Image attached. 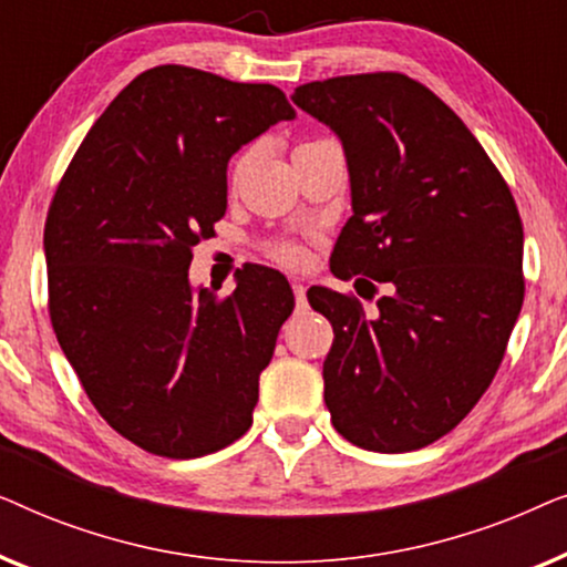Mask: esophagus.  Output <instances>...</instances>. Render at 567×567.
Masks as SVG:
<instances>
[{
	"mask_svg": "<svg viewBox=\"0 0 567 567\" xmlns=\"http://www.w3.org/2000/svg\"><path fill=\"white\" fill-rule=\"evenodd\" d=\"M291 291H293V299H297V312H305L307 309V289L301 281H291Z\"/></svg>",
	"mask_w": 567,
	"mask_h": 567,
	"instance_id": "obj_1",
	"label": "esophagus"
}]
</instances>
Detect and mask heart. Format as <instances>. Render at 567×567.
<instances>
[{
    "label": "heart",
    "mask_w": 567,
    "mask_h": 567,
    "mask_svg": "<svg viewBox=\"0 0 567 567\" xmlns=\"http://www.w3.org/2000/svg\"><path fill=\"white\" fill-rule=\"evenodd\" d=\"M239 165H243V162H237V167ZM276 252H278V258L286 260V262H299L301 260V250L297 245H281Z\"/></svg>",
    "instance_id": "heart-1"
}]
</instances>
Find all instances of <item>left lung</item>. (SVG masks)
Listing matches in <instances>:
<instances>
[{
  "instance_id": "left-lung-1",
  "label": "left lung",
  "mask_w": 567,
  "mask_h": 567,
  "mask_svg": "<svg viewBox=\"0 0 567 567\" xmlns=\"http://www.w3.org/2000/svg\"><path fill=\"white\" fill-rule=\"evenodd\" d=\"M291 100L336 131L351 175L353 216L330 270L386 286L374 317L355 297L307 291L336 332L324 405L351 444L415 452L446 436L501 367L524 301L522 216L472 131L421 82L332 76Z\"/></svg>"
}]
</instances>
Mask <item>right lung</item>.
Returning <instances> with one entry per match:
<instances>
[{"mask_svg": "<svg viewBox=\"0 0 567 567\" xmlns=\"http://www.w3.org/2000/svg\"><path fill=\"white\" fill-rule=\"evenodd\" d=\"M293 107L274 84L146 69L69 162L43 250L59 346L107 425L144 452L193 460L252 425L258 379L293 309L274 268L193 291V247L227 212V165Z\"/></svg>", "mask_w": 567, "mask_h": 567, "instance_id": "1", "label": "right lung"}]
</instances>
